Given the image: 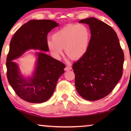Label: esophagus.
Masks as SVG:
<instances>
[{"mask_svg":"<svg viewBox=\"0 0 131 131\" xmlns=\"http://www.w3.org/2000/svg\"><path fill=\"white\" fill-rule=\"evenodd\" d=\"M65 70L66 71H69V70H72V67H71V66H66V68H65Z\"/></svg>","mask_w":131,"mask_h":131,"instance_id":"obj_1","label":"esophagus"}]
</instances>
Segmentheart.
<instances>
[{
	"label": "heart",
	"mask_w": 131,
	"mask_h": 131,
	"mask_svg": "<svg viewBox=\"0 0 131 131\" xmlns=\"http://www.w3.org/2000/svg\"><path fill=\"white\" fill-rule=\"evenodd\" d=\"M91 36L90 30L86 26L68 24L55 32L52 40H47V46L55 58H60L65 48L66 55L73 59H79L88 51Z\"/></svg>",
	"instance_id": "1"
}]
</instances>
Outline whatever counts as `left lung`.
Listing matches in <instances>:
<instances>
[{
  "mask_svg": "<svg viewBox=\"0 0 131 131\" xmlns=\"http://www.w3.org/2000/svg\"><path fill=\"white\" fill-rule=\"evenodd\" d=\"M90 26L88 51L72 66L79 95L94 101L108 95L123 76L124 52L117 34L110 26L95 18L79 21Z\"/></svg>",
  "mask_w": 131,
  "mask_h": 131,
  "instance_id": "1",
  "label": "left lung"
}]
</instances>
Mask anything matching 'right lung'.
<instances>
[{
  "label": "right lung",
  "instance_id": "obj_1",
  "mask_svg": "<svg viewBox=\"0 0 131 131\" xmlns=\"http://www.w3.org/2000/svg\"><path fill=\"white\" fill-rule=\"evenodd\" d=\"M58 24L50 19H32L21 26L10 43L6 68L8 83L16 94L30 103L44 102L54 93L65 65L43 52H37V59L33 76L26 79L13 60L28 50L48 51L47 36Z\"/></svg>",
  "mask_w": 131,
  "mask_h": 131
}]
</instances>
